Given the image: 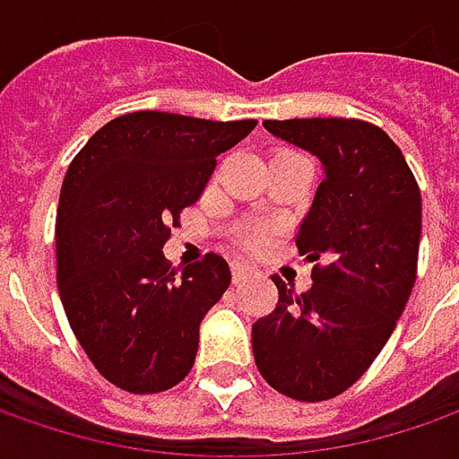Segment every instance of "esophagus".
I'll return each instance as SVG.
<instances>
[{
  "label": "esophagus",
  "instance_id": "obj_1",
  "mask_svg": "<svg viewBox=\"0 0 459 459\" xmlns=\"http://www.w3.org/2000/svg\"><path fill=\"white\" fill-rule=\"evenodd\" d=\"M253 273V268L247 265V263H232V278H235V283H239V281H245L247 275Z\"/></svg>",
  "mask_w": 459,
  "mask_h": 459
}]
</instances>
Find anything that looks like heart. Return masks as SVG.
Instances as JSON below:
<instances>
[{"label": "heart", "instance_id": "1", "mask_svg": "<svg viewBox=\"0 0 459 459\" xmlns=\"http://www.w3.org/2000/svg\"><path fill=\"white\" fill-rule=\"evenodd\" d=\"M250 239H255V238H250Z\"/></svg>", "mask_w": 459, "mask_h": 459}]
</instances>
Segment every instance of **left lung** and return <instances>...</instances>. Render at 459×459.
<instances>
[{
  "label": "left lung",
  "mask_w": 459,
  "mask_h": 459,
  "mask_svg": "<svg viewBox=\"0 0 459 459\" xmlns=\"http://www.w3.org/2000/svg\"><path fill=\"white\" fill-rule=\"evenodd\" d=\"M268 133L322 163V184L296 245L314 286L273 278L278 307L253 325L260 376L296 401L347 391L394 334L411 296L421 239V194L403 152L362 119H265Z\"/></svg>",
  "instance_id": "8db88e82"
}]
</instances>
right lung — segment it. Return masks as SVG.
I'll list each match as a JSON object with an SVG mask.
<instances>
[{
  "label": "right lung",
  "instance_id": "add662e5",
  "mask_svg": "<svg viewBox=\"0 0 459 459\" xmlns=\"http://www.w3.org/2000/svg\"><path fill=\"white\" fill-rule=\"evenodd\" d=\"M255 125L133 112L97 130L68 166L56 214L58 291L83 352L117 388L160 394L194 368L202 319L232 273L214 253L173 273L168 227Z\"/></svg>",
  "mask_w": 459,
  "mask_h": 459
}]
</instances>
